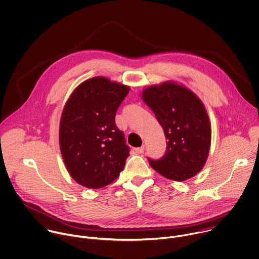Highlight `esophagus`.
Here are the masks:
<instances>
[{
    "instance_id": "obj_1",
    "label": "esophagus",
    "mask_w": 259,
    "mask_h": 259,
    "mask_svg": "<svg viewBox=\"0 0 259 259\" xmlns=\"http://www.w3.org/2000/svg\"><path fill=\"white\" fill-rule=\"evenodd\" d=\"M144 150H145L144 146H142V147H139V148H135V152H136L137 154H142V153L144 152Z\"/></svg>"
}]
</instances>
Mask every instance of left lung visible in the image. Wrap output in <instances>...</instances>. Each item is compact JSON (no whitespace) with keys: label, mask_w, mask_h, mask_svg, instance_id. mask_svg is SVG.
Masks as SVG:
<instances>
[{"label":"left lung","mask_w":259,"mask_h":259,"mask_svg":"<svg viewBox=\"0 0 259 259\" xmlns=\"http://www.w3.org/2000/svg\"><path fill=\"white\" fill-rule=\"evenodd\" d=\"M142 99L156 116L167 140L163 157L149 159L151 167L177 182L196 176L207 160L211 143V125L202 101L174 81L146 88Z\"/></svg>","instance_id":"left-lung-1"}]
</instances>
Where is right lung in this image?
<instances>
[{"mask_svg":"<svg viewBox=\"0 0 259 259\" xmlns=\"http://www.w3.org/2000/svg\"><path fill=\"white\" fill-rule=\"evenodd\" d=\"M130 92L127 85L96 76L81 82L64 106L59 145L71 178L90 189H100L119 177L130 155L115 114Z\"/></svg>","mask_w":259,"mask_h":259,"instance_id":"add662e5","label":"right lung"}]
</instances>
